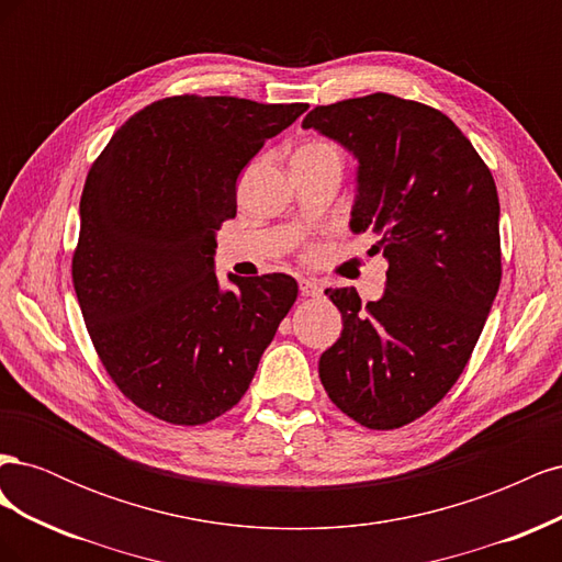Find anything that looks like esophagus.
Segmentation results:
<instances>
[{
    "label": "esophagus",
    "instance_id": "1",
    "mask_svg": "<svg viewBox=\"0 0 562 562\" xmlns=\"http://www.w3.org/2000/svg\"><path fill=\"white\" fill-rule=\"evenodd\" d=\"M321 283L316 281V279H300V293L302 295H310V297H316V295H321Z\"/></svg>",
    "mask_w": 562,
    "mask_h": 562
}]
</instances>
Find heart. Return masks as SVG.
<instances>
[{
  "mask_svg": "<svg viewBox=\"0 0 562 562\" xmlns=\"http://www.w3.org/2000/svg\"><path fill=\"white\" fill-rule=\"evenodd\" d=\"M297 151H328V155H337V149L326 140H310L304 143Z\"/></svg>",
  "mask_w": 562,
  "mask_h": 562,
  "instance_id": "b5f03b06",
  "label": "heart"
}]
</instances>
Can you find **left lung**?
I'll list each match as a JSON object with an SVG mask.
<instances>
[{"label": "left lung", "mask_w": 562, "mask_h": 562, "mask_svg": "<svg viewBox=\"0 0 562 562\" xmlns=\"http://www.w3.org/2000/svg\"><path fill=\"white\" fill-rule=\"evenodd\" d=\"M302 128L359 161L349 227L389 262L378 302L326 291L345 328L321 353L318 378L353 422L398 429L448 394L483 333L502 281L497 187L452 119L415 100L321 105Z\"/></svg>", "instance_id": "obj_1"}]
</instances>
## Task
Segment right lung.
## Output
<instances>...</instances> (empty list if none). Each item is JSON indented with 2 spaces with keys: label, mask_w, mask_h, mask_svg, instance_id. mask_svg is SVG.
Wrapping results in <instances>:
<instances>
[{
  "label": "right lung",
  "mask_w": 562,
  "mask_h": 562,
  "mask_svg": "<svg viewBox=\"0 0 562 562\" xmlns=\"http://www.w3.org/2000/svg\"><path fill=\"white\" fill-rule=\"evenodd\" d=\"M232 95L157 100L119 128L79 203L72 281L93 347L122 394L196 427L241 401L291 312L288 274L215 277L236 178L307 110Z\"/></svg>",
  "instance_id": "1"
}]
</instances>
